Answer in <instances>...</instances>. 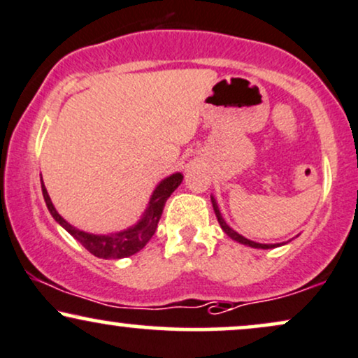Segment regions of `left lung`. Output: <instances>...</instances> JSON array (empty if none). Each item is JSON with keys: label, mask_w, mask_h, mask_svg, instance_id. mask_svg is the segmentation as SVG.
<instances>
[{"label": "left lung", "mask_w": 358, "mask_h": 358, "mask_svg": "<svg viewBox=\"0 0 358 358\" xmlns=\"http://www.w3.org/2000/svg\"><path fill=\"white\" fill-rule=\"evenodd\" d=\"M212 203H213L215 215H217L218 223H220L222 230L225 231V234H227L228 236H230L231 240H235V242H238V243L248 245V247H253V248H275V247H277V245H265V243H257V242H252V240H248V238H245V236L238 235V234H236L235 230H231V228L228 227L227 223H225V220H223V218H222V213H220V210H218V205H217V201H215V198H213V196H212Z\"/></svg>", "instance_id": "8db88e82"}]
</instances>
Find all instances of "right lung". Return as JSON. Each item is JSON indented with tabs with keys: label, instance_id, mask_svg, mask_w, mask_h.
I'll list each match as a JSON object with an SVG mask.
<instances>
[{
	"label": "right lung",
	"instance_id": "1",
	"mask_svg": "<svg viewBox=\"0 0 358 358\" xmlns=\"http://www.w3.org/2000/svg\"><path fill=\"white\" fill-rule=\"evenodd\" d=\"M182 180H183L182 173H175L163 180V182L155 188L143 218H141L135 227L128 228V230L124 231H120V234H111V235L86 234V231H81L78 228L70 225V223L64 220L62 215L55 210L45 185H41V190H43V196H45L46 206H48L50 213L53 215L55 220L58 222L59 225L68 231V234L75 236V238L78 240V242L83 245L90 253H92V255L98 258H105L106 260V258H124V257L135 255L136 252H140V250L150 242V238L153 236L155 230H157L158 227V222H160L162 218L163 206H165L166 200L170 198L171 193L180 187Z\"/></svg>",
	"mask_w": 358,
	"mask_h": 358
}]
</instances>
